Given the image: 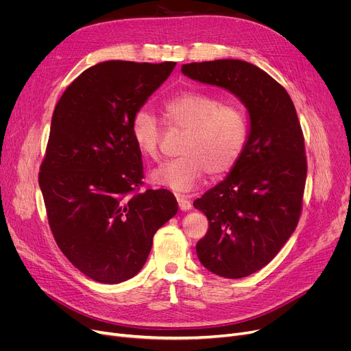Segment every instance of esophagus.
Segmentation results:
<instances>
[{
    "label": "esophagus",
    "instance_id": "esophagus-1",
    "mask_svg": "<svg viewBox=\"0 0 351 351\" xmlns=\"http://www.w3.org/2000/svg\"><path fill=\"white\" fill-rule=\"evenodd\" d=\"M176 199H178L179 208H180L182 210H189V209H192V202H191V197H189L188 195L176 193Z\"/></svg>",
    "mask_w": 351,
    "mask_h": 351
}]
</instances>
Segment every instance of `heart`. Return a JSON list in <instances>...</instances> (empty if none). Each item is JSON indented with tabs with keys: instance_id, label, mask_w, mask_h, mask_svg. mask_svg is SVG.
<instances>
[{
	"instance_id": "1",
	"label": "heart",
	"mask_w": 351,
	"mask_h": 351,
	"mask_svg": "<svg viewBox=\"0 0 351 351\" xmlns=\"http://www.w3.org/2000/svg\"><path fill=\"white\" fill-rule=\"evenodd\" d=\"M160 112L166 123L185 134L179 143L180 155L152 172L158 185L189 191L206 172L222 176L241 159L249 139V121L242 106L223 104L205 92L185 90L166 99ZM131 135L145 158L159 159L163 132L154 115L138 110Z\"/></svg>"
}]
</instances>
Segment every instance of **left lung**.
Wrapping results in <instances>:
<instances>
[{"instance_id": "8db88e82", "label": "left lung", "mask_w": 351, "mask_h": 351, "mask_svg": "<svg viewBox=\"0 0 351 351\" xmlns=\"http://www.w3.org/2000/svg\"><path fill=\"white\" fill-rule=\"evenodd\" d=\"M186 77L225 88L249 110L245 151L225 180L193 202L209 228L196 245L200 263L228 279L261 270L296 229L307 175L296 108L267 72L241 60L192 62Z\"/></svg>"}]
</instances>
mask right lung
Here are the masks:
<instances>
[{"label": "right lung", "mask_w": 351, "mask_h": 351, "mask_svg": "<svg viewBox=\"0 0 351 351\" xmlns=\"http://www.w3.org/2000/svg\"><path fill=\"white\" fill-rule=\"evenodd\" d=\"M175 62L106 61L84 71L53 109L40 188L66 259L89 279L117 285L142 269L154 236L178 212L168 189H146L134 143L135 114Z\"/></svg>", "instance_id": "right-lung-1"}]
</instances>
